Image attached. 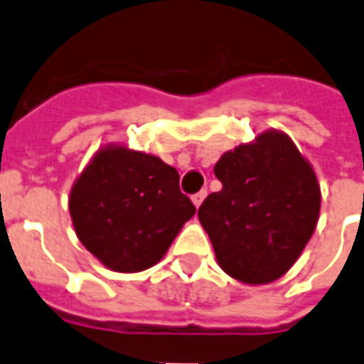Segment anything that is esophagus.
<instances>
[{"mask_svg":"<svg viewBox=\"0 0 364 364\" xmlns=\"http://www.w3.org/2000/svg\"><path fill=\"white\" fill-rule=\"evenodd\" d=\"M205 196H208V191H200V192H196V194H194V196H192V203H194V205H196V208H200V205H202L203 200H205Z\"/></svg>","mask_w":364,"mask_h":364,"instance_id":"34e87169","label":"esophagus"}]
</instances>
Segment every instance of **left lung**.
Masks as SVG:
<instances>
[{"label":"left lung","mask_w":364,"mask_h":364,"mask_svg":"<svg viewBox=\"0 0 364 364\" xmlns=\"http://www.w3.org/2000/svg\"><path fill=\"white\" fill-rule=\"evenodd\" d=\"M223 188L198 218L224 273L269 284L297 262L318 224L321 191L314 168L282 131H265L215 164Z\"/></svg>","instance_id":"1"}]
</instances>
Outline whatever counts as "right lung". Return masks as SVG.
<instances>
[{
	"instance_id": "right-lung-1",
	"label": "right lung",
	"mask_w": 364,
	"mask_h": 364,
	"mask_svg": "<svg viewBox=\"0 0 364 364\" xmlns=\"http://www.w3.org/2000/svg\"><path fill=\"white\" fill-rule=\"evenodd\" d=\"M69 211L80 243L117 273L149 269L196 213L179 173L159 156L108 144L70 188Z\"/></svg>"
}]
</instances>
